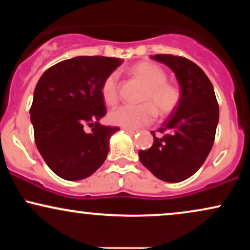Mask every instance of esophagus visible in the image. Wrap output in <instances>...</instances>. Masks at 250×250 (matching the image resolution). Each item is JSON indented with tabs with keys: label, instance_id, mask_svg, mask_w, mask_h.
<instances>
[{
	"label": "esophagus",
	"instance_id": "esophagus-1",
	"mask_svg": "<svg viewBox=\"0 0 250 250\" xmlns=\"http://www.w3.org/2000/svg\"><path fill=\"white\" fill-rule=\"evenodd\" d=\"M123 130H125V133L129 135H135L137 133V130H133V129H128V128H123Z\"/></svg>",
	"mask_w": 250,
	"mask_h": 250
}]
</instances>
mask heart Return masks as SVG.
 <instances>
[{
  "label": "heart",
  "mask_w": 250,
  "mask_h": 250,
  "mask_svg": "<svg viewBox=\"0 0 250 250\" xmlns=\"http://www.w3.org/2000/svg\"><path fill=\"white\" fill-rule=\"evenodd\" d=\"M135 77L146 84L139 105H121L109 113L111 125L122 128L137 129L154 121L156 111L159 115L167 116L179 105L180 91L167 83V74L159 65L151 62L136 63L131 68ZM103 101L108 105L119 101V74L116 71L105 77L101 87Z\"/></svg>",
  "instance_id": "1"
}]
</instances>
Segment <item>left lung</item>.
<instances>
[{"instance_id": "1", "label": "left lung", "mask_w": 250, "mask_h": 250, "mask_svg": "<svg viewBox=\"0 0 250 250\" xmlns=\"http://www.w3.org/2000/svg\"><path fill=\"white\" fill-rule=\"evenodd\" d=\"M151 59L173 70L181 97L174 113L159 128L163 136H154L147 150H140V161L157 179L181 182L199 170L214 145L219 123V104L213 84L197 64L174 55Z\"/></svg>"}]
</instances>
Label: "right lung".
Masks as SVG:
<instances>
[{"mask_svg":"<svg viewBox=\"0 0 250 250\" xmlns=\"http://www.w3.org/2000/svg\"><path fill=\"white\" fill-rule=\"evenodd\" d=\"M122 60L76 56L50 67L37 82L30 108L35 143L57 176L79 181L94 174L119 127L100 125L105 115L101 87ZM85 124L93 127L85 133Z\"/></svg>","mask_w":250,"mask_h":250,"instance_id":"1","label":"right lung"}]
</instances>
